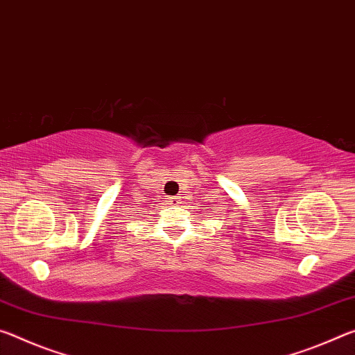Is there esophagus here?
I'll return each instance as SVG.
<instances>
[{"mask_svg": "<svg viewBox=\"0 0 355 355\" xmlns=\"http://www.w3.org/2000/svg\"><path fill=\"white\" fill-rule=\"evenodd\" d=\"M178 198H170V205H178Z\"/></svg>", "mask_w": 355, "mask_h": 355, "instance_id": "obj_1", "label": "esophagus"}]
</instances>
